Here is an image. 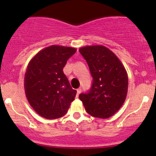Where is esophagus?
Returning a JSON list of instances; mask_svg holds the SVG:
<instances>
[{
	"mask_svg": "<svg viewBox=\"0 0 156 156\" xmlns=\"http://www.w3.org/2000/svg\"><path fill=\"white\" fill-rule=\"evenodd\" d=\"M81 88H78V89L77 90V96H78V95L81 94Z\"/></svg>",
	"mask_w": 156,
	"mask_h": 156,
	"instance_id": "34e87169",
	"label": "esophagus"
}]
</instances>
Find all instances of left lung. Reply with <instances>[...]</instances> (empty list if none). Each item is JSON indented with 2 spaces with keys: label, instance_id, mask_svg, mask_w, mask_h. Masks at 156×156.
<instances>
[{
  "label": "left lung",
  "instance_id": "1",
  "mask_svg": "<svg viewBox=\"0 0 156 156\" xmlns=\"http://www.w3.org/2000/svg\"><path fill=\"white\" fill-rule=\"evenodd\" d=\"M79 52L87 61L93 84L79 99L93 117L108 119L115 114L126 99L128 77L125 66L112 50L103 45L84 46Z\"/></svg>",
  "mask_w": 156,
  "mask_h": 156
}]
</instances>
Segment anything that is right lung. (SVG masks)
I'll use <instances>...</instances> for the list:
<instances>
[{
	"label": "right lung",
	"instance_id": "1",
	"mask_svg": "<svg viewBox=\"0 0 156 156\" xmlns=\"http://www.w3.org/2000/svg\"><path fill=\"white\" fill-rule=\"evenodd\" d=\"M76 48L51 45L36 53L28 64L24 88L30 106L41 117L55 119L66 114L77 91L63 73Z\"/></svg>",
	"mask_w": 156,
	"mask_h": 156
}]
</instances>
